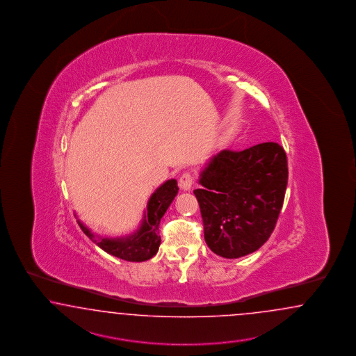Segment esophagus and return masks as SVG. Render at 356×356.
Wrapping results in <instances>:
<instances>
[{
	"instance_id": "obj_1",
	"label": "esophagus",
	"mask_w": 356,
	"mask_h": 356,
	"mask_svg": "<svg viewBox=\"0 0 356 356\" xmlns=\"http://www.w3.org/2000/svg\"><path fill=\"white\" fill-rule=\"evenodd\" d=\"M193 184H194V177L191 172H184L180 176V180H179V185L183 191H191L192 189Z\"/></svg>"
}]
</instances>
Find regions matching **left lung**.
Returning <instances> with one entry per match:
<instances>
[{"label": "left lung", "mask_w": 356, "mask_h": 356, "mask_svg": "<svg viewBox=\"0 0 356 356\" xmlns=\"http://www.w3.org/2000/svg\"><path fill=\"white\" fill-rule=\"evenodd\" d=\"M200 184L194 194L207 246L227 259L245 257L276 227L288 185L286 153L276 143L221 150L203 168Z\"/></svg>", "instance_id": "8db88e82"}]
</instances>
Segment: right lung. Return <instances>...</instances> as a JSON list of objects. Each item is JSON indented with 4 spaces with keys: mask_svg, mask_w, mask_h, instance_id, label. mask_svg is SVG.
Instances as JSON below:
<instances>
[{
    "mask_svg": "<svg viewBox=\"0 0 356 356\" xmlns=\"http://www.w3.org/2000/svg\"><path fill=\"white\" fill-rule=\"evenodd\" d=\"M177 192H179V186L175 179L167 180L165 183L162 184L152 194L146 206L144 220L141 222L140 228L125 237L101 238L89 231L81 221L77 220V222L81 231L84 232L97 246H99L107 254L127 261L149 260L158 252L159 245H161L159 222Z\"/></svg>",
    "mask_w": 356,
    "mask_h": 356,
    "instance_id": "obj_1",
    "label": "right lung"
}]
</instances>
